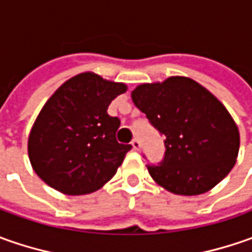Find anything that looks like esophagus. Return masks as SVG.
I'll return each mask as SVG.
<instances>
[{
    "label": "esophagus",
    "instance_id": "obj_1",
    "mask_svg": "<svg viewBox=\"0 0 252 252\" xmlns=\"http://www.w3.org/2000/svg\"><path fill=\"white\" fill-rule=\"evenodd\" d=\"M131 146H133V149H134V150H140V147H141L140 140H139L137 137H134V139L131 140Z\"/></svg>",
    "mask_w": 252,
    "mask_h": 252
}]
</instances>
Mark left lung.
I'll return each instance as SVG.
<instances>
[{
    "instance_id": "left-lung-1",
    "label": "left lung",
    "mask_w": 252,
    "mask_h": 252,
    "mask_svg": "<svg viewBox=\"0 0 252 252\" xmlns=\"http://www.w3.org/2000/svg\"><path fill=\"white\" fill-rule=\"evenodd\" d=\"M134 105L165 137L164 158L147 165L151 178L172 193L208 192L236 164L240 134L215 95L187 77L141 84L131 92Z\"/></svg>"
}]
</instances>
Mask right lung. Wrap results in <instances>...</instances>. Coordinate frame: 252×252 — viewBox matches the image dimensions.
Segmentation results:
<instances>
[{"mask_svg": "<svg viewBox=\"0 0 252 252\" xmlns=\"http://www.w3.org/2000/svg\"><path fill=\"white\" fill-rule=\"evenodd\" d=\"M126 85L92 73L70 78L44 103L28 140L29 160L44 182L65 195L99 189L116 174L131 144L116 140L121 121L108 115Z\"/></svg>", "mask_w": 252, "mask_h": 252, "instance_id": "1", "label": "right lung"}]
</instances>
